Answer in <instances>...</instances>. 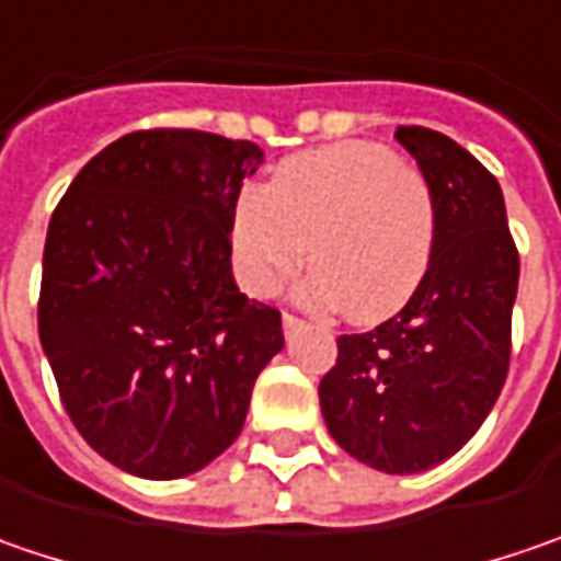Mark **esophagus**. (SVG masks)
<instances>
[{
    "label": "esophagus",
    "instance_id": "obj_1",
    "mask_svg": "<svg viewBox=\"0 0 561 561\" xmlns=\"http://www.w3.org/2000/svg\"><path fill=\"white\" fill-rule=\"evenodd\" d=\"M305 327V320L301 317H295V313H282V329H285V335H291L295 329Z\"/></svg>",
    "mask_w": 561,
    "mask_h": 561
}]
</instances>
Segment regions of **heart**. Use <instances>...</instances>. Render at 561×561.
Masks as SVG:
<instances>
[{"label": "heart", "mask_w": 561, "mask_h": 561, "mask_svg": "<svg viewBox=\"0 0 561 561\" xmlns=\"http://www.w3.org/2000/svg\"><path fill=\"white\" fill-rule=\"evenodd\" d=\"M439 207L417 165L379 144L348 140L285 159L270 187H248L232 209L238 276L260 298L301 270L313 305L357 323L402 310L436 251Z\"/></svg>", "instance_id": "obj_1"}]
</instances>
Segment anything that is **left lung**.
Here are the masks:
<instances>
[{"mask_svg":"<svg viewBox=\"0 0 561 561\" xmlns=\"http://www.w3.org/2000/svg\"><path fill=\"white\" fill-rule=\"evenodd\" d=\"M436 194L439 232L411 301L370 332L339 335L320 379L332 439L386 474H417L461 449L508 377L518 248L500 182L451 137L396 131Z\"/></svg>","mask_w":561,"mask_h":561,"instance_id":"obj_1","label":"left lung"}]
</instances>
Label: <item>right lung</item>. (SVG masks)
I'll list each match as a JSON object with an SVG mask.
<instances>
[{
    "label": "right lung",
    "mask_w": 561,
    "mask_h": 561,
    "mask_svg": "<svg viewBox=\"0 0 561 561\" xmlns=\"http://www.w3.org/2000/svg\"><path fill=\"white\" fill-rule=\"evenodd\" d=\"M263 150L191 128L118 137L49 219L39 345L78 433L147 480L232 446L282 313L238 291L232 209Z\"/></svg>",
    "instance_id": "1"
}]
</instances>
